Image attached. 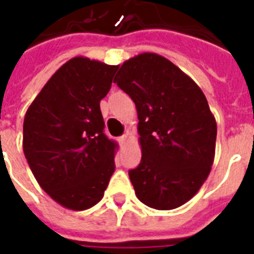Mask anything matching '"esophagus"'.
I'll return each mask as SVG.
<instances>
[{"label":"esophagus","instance_id":"1","mask_svg":"<svg viewBox=\"0 0 254 254\" xmlns=\"http://www.w3.org/2000/svg\"><path fill=\"white\" fill-rule=\"evenodd\" d=\"M127 137H129V134H127V133H125L124 136H121V137L118 138V141H120V144H121V145H125L127 141Z\"/></svg>","mask_w":254,"mask_h":254}]
</instances>
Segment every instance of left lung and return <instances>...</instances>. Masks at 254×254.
Listing matches in <instances>:
<instances>
[{
  "mask_svg": "<svg viewBox=\"0 0 254 254\" xmlns=\"http://www.w3.org/2000/svg\"><path fill=\"white\" fill-rule=\"evenodd\" d=\"M114 83L137 109L143 156L129 170L136 196L155 209L181 207L201 188L213 163L216 121L205 95L155 53L125 61Z\"/></svg>",
  "mask_w": 254,
  "mask_h": 254,
  "instance_id": "obj_1",
  "label": "left lung"
}]
</instances>
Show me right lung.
Listing matches in <instances>:
<instances>
[{"mask_svg": "<svg viewBox=\"0 0 254 254\" xmlns=\"http://www.w3.org/2000/svg\"><path fill=\"white\" fill-rule=\"evenodd\" d=\"M116 65L74 57L54 73L25 113L23 149L43 190L83 211L105 194L118 145L105 134L100 100Z\"/></svg>", "mask_w": 254, "mask_h": 254, "instance_id": "obj_1", "label": "right lung"}]
</instances>
